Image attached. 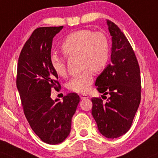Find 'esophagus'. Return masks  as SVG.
<instances>
[{"mask_svg":"<svg viewBox=\"0 0 158 158\" xmlns=\"http://www.w3.org/2000/svg\"><path fill=\"white\" fill-rule=\"evenodd\" d=\"M80 97H81V100H84V99L90 98V97H89L87 95H86V94H81V95H80Z\"/></svg>","mask_w":158,"mask_h":158,"instance_id":"34e87169","label":"esophagus"}]
</instances>
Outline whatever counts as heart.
<instances>
[{"label":"heart","instance_id":"1","mask_svg":"<svg viewBox=\"0 0 158 158\" xmlns=\"http://www.w3.org/2000/svg\"><path fill=\"white\" fill-rule=\"evenodd\" d=\"M61 49L65 56L79 55L80 62L84 71L73 76L67 84L69 90L77 93H85L93 83V74L103 71L110 60V43L105 34L81 30L68 35L63 41ZM53 71L59 77L66 74L64 58L53 54L50 58Z\"/></svg>","mask_w":158,"mask_h":158}]
</instances>
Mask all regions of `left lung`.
Wrapping results in <instances>:
<instances>
[{"label":"left lung","instance_id":"obj_1","mask_svg":"<svg viewBox=\"0 0 158 158\" xmlns=\"http://www.w3.org/2000/svg\"><path fill=\"white\" fill-rule=\"evenodd\" d=\"M106 23L112 36L111 63L97 77L95 85L110 97L106 103L92 98V115L100 132L107 139H115L126 134L132 124L141 101V76L126 35L114 23L109 19Z\"/></svg>","mask_w":158,"mask_h":158}]
</instances>
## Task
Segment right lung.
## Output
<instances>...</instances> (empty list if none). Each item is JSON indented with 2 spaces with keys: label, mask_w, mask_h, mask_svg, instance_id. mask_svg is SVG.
<instances>
[{
  "label": "right lung",
  "mask_w": 158,
  "mask_h": 158,
  "mask_svg": "<svg viewBox=\"0 0 158 158\" xmlns=\"http://www.w3.org/2000/svg\"><path fill=\"white\" fill-rule=\"evenodd\" d=\"M62 28L35 29L21 50L17 66V87L24 114L35 135L49 144H60L68 137L80 102L75 93L64 96L63 101L51 98V91L60 87L50 64L52 45Z\"/></svg>",
  "instance_id": "right-lung-1"
}]
</instances>
